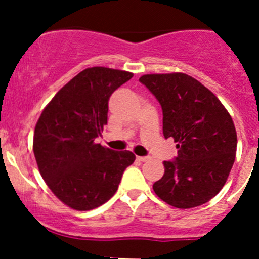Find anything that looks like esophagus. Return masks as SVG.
Returning <instances> with one entry per match:
<instances>
[{"label": "esophagus", "instance_id": "esophagus-1", "mask_svg": "<svg viewBox=\"0 0 259 259\" xmlns=\"http://www.w3.org/2000/svg\"><path fill=\"white\" fill-rule=\"evenodd\" d=\"M137 159L139 161H146L149 160V156H137Z\"/></svg>", "mask_w": 259, "mask_h": 259}]
</instances>
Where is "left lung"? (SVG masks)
Segmentation results:
<instances>
[{
    "instance_id": "left-lung-1",
    "label": "left lung",
    "mask_w": 259,
    "mask_h": 259,
    "mask_svg": "<svg viewBox=\"0 0 259 259\" xmlns=\"http://www.w3.org/2000/svg\"><path fill=\"white\" fill-rule=\"evenodd\" d=\"M139 81L163 109V134L173 138L178 156L164 161V176L153 189L180 209L215 197L236 159L237 132L231 114L203 83L183 72L143 75Z\"/></svg>"
}]
</instances>
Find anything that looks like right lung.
Segmentation results:
<instances>
[{
    "instance_id": "right-lung-1",
    "label": "right lung",
    "mask_w": 259,
    "mask_h": 259,
    "mask_svg": "<svg viewBox=\"0 0 259 259\" xmlns=\"http://www.w3.org/2000/svg\"><path fill=\"white\" fill-rule=\"evenodd\" d=\"M133 74L88 67L62 86L38 117L33 154L51 192L67 207L91 210L116 193L122 173L135 160L129 150L96 144L108 124V101Z\"/></svg>"
}]
</instances>
